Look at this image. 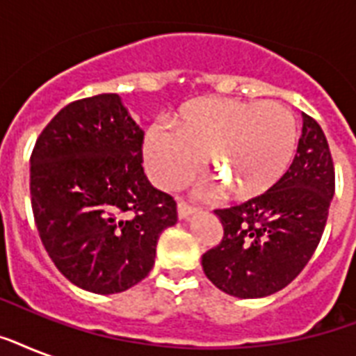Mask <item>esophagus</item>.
Returning a JSON list of instances; mask_svg holds the SVG:
<instances>
[{"instance_id":"esophagus-1","label":"esophagus","mask_w":356,"mask_h":356,"mask_svg":"<svg viewBox=\"0 0 356 356\" xmlns=\"http://www.w3.org/2000/svg\"><path fill=\"white\" fill-rule=\"evenodd\" d=\"M192 212H195V207L188 205L186 201L179 200V203H177V214H179V218H181V220H184V218H188L190 214H192Z\"/></svg>"}]
</instances>
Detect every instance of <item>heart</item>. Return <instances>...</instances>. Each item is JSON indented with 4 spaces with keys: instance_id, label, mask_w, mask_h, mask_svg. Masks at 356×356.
<instances>
[{
    "instance_id": "1",
    "label": "heart",
    "mask_w": 356,
    "mask_h": 356,
    "mask_svg": "<svg viewBox=\"0 0 356 356\" xmlns=\"http://www.w3.org/2000/svg\"><path fill=\"white\" fill-rule=\"evenodd\" d=\"M298 142V123L281 103L207 97L188 103L177 127L156 122L147 129L144 159L149 177L168 190L194 177L201 156L240 197L262 194L282 177Z\"/></svg>"
}]
</instances>
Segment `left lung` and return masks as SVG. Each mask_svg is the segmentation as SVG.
Returning a JSON list of instances; mask_svg holds the SVG:
<instances>
[{
  "mask_svg": "<svg viewBox=\"0 0 356 356\" xmlns=\"http://www.w3.org/2000/svg\"><path fill=\"white\" fill-rule=\"evenodd\" d=\"M334 195V164L320 123L303 113L298 153L271 188L216 209L223 238L201 264L209 281L242 299L264 298L303 271L321 240Z\"/></svg>",
  "mask_w": 356,
  "mask_h": 356,
  "instance_id": "1",
  "label": "left lung"
}]
</instances>
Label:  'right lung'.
<instances>
[{
  "label": "right lung",
  "mask_w": 356,
  "mask_h": 356,
  "mask_svg": "<svg viewBox=\"0 0 356 356\" xmlns=\"http://www.w3.org/2000/svg\"><path fill=\"white\" fill-rule=\"evenodd\" d=\"M144 131L118 94L77 99L31 153V207L49 259L75 286L118 293L147 277L177 203L142 168Z\"/></svg>",
  "instance_id": "1"
}]
</instances>
